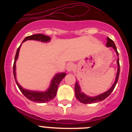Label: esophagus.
Wrapping results in <instances>:
<instances>
[{
  "mask_svg": "<svg viewBox=\"0 0 132 132\" xmlns=\"http://www.w3.org/2000/svg\"><path fill=\"white\" fill-rule=\"evenodd\" d=\"M66 68H67V71L71 72V71H73V69H74L75 66H74V65H73V64L72 63H69L67 64V67H66Z\"/></svg>",
  "mask_w": 132,
  "mask_h": 132,
  "instance_id": "esophagus-1",
  "label": "esophagus"
}]
</instances>
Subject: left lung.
I'll list each match as a JSON object with an SVG mask.
<instances>
[{
	"instance_id": "obj_1",
	"label": "left lung",
	"mask_w": 132,
	"mask_h": 132,
	"mask_svg": "<svg viewBox=\"0 0 132 132\" xmlns=\"http://www.w3.org/2000/svg\"><path fill=\"white\" fill-rule=\"evenodd\" d=\"M106 46L107 47H112L114 49L115 52H116V54L118 56V52L116 49V45L114 44V42L111 39H110L109 38H107V43H106ZM117 64H118V71L117 75H116V80L115 82L113 84L112 87L108 90V91L105 92V93H102V94H100L98 96H94V97H89L87 96V95H85L82 93L80 92V88L79 87V85L78 83V81L75 82V96L80 101V102H82L83 104H91V103H95V102H101V101H103L105 98H106L110 94H111L112 92L114 90V88L116 87V85L117 83L118 80L119 78V75H120V63H119V59L118 58L117 59Z\"/></svg>"
}]
</instances>
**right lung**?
<instances>
[{
	"label": "right lung",
	"instance_id": "1",
	"mask_svg": "<svg viewBox=\"0 0 132 132\" xmlns=\"http://www.w3.org/2000/svg\"><path fill=\"white\" fill-rule=\"evenodd\" d=\"M51 38L47 36H45L44 34H34L31 36H29L26 37L25 39H24L23 42L25 41L28 40V39H34V40H38L42 41V42H49ZM21 45H20L19 47L18 48L17 51H16V55H15L14 58V62L13 65V74L15 80L16 82L18 85V88H19L20 90L22 92L24 96L27 98L28 99L30 100V101H33L35 102H39V103H44V102H47L49 101H52V99L55 98L57 94V90L58 86L60 82L65 77L66 74L65 73H60V74H57L54 78L53 79L52 81V84L50 86V88L47 90L46 92L44 93H39V92H34V91H30V90H27L24 89L22 87H21L20 86L19 84L17 82L16 80V72H15V69H16V61L18 59V53H19L20 48Z\"/></svg>",
	"mask_w": 132,
	"mask_h": 132
}]
</instances>
